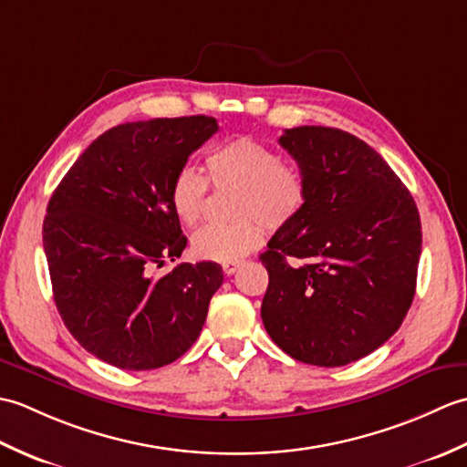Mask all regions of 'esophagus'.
Segmentation results:
<instances>
[{
  "instance_id": "34e87169",
  "label": "esophagus",
  "mask_w": 467,
  "mask_h": 467,
  "mask_svg": "<svg viewBox=\"0 0 467 467\" xmlns=\"http://www.w3.org/2000/svg\"><path fill=\"white\" fill-rule=\"evenodd\" d=\"M243 263L241 261H234V263H223V271H224V275H234L236 271H239V266H241Z\"/></svg>"
}]
</instances>
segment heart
<instances>
[{
    "label": "heart",
    "instance_id": "b5f03b06",
    "mask_svg": "<svg viewBox=\"0 0 467 467\" xmlns=\"http://www.w3.org/2000/svg\"><path fill=\"white\" fill-rule=\"evenodd\" d=\"M208 176L216 186H236L233 213L236 221L202 226L192 236L198 259L234 263L254 251L273 231L291 224L306 201V184L296 168L283 164V156L253 138H234L206 158ZM208 194V178L192 166L178 171L171 182V202L188 226L201 223Z\"/></svg>",
    "mask_w": 467,
    "mask_h": 467
}]
</instances>
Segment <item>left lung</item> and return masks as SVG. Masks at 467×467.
<instances>
[{"label":"left lung","instance_id":"1","mask_svg":"<svg viewBox=\"0 0 467 467\" xmlns=\"http://www.w3.org/2000/svg\"><path fill=\"white\" fill-rule=\"evenodd\" d=\"M279 144L299 164L306 201L261 261L266 333L293 359L341 367L400 329L418 281L413 196L369 144L339 128L299 126Z\"/></svg>","mask_w":467,"mask_h":467}]
</instances>
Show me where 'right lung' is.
<instances>
[{
	"mask_svg": "<svg viewBox=\"0 0 467 467\" xmlns=\"http://www.w3.org/2000/svg\"><path fill=\"white\" fill-rule=\"evenodd\" d=\"M216 130L211 116L114 126L49 198L42 234L54 301L67 331L98 359L126 371L158 369L201 335L223 266L156 271L186 246L172 178Z\"/></svg>",
	"mask_w": 467,
	"mask_h": 467,
	"instance_id": "add662e5",
	"label": "right lung"
}]
</instances>
